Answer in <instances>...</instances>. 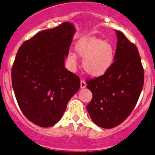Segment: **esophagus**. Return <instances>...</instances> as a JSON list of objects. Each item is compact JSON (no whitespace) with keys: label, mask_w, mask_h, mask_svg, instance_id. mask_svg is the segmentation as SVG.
I'll use <instances>...</instances> for the list:
<instances>
[{"label":"esophagus","mask_w":155,"mask_h":155,"mask_svg":"<svg viewBox=\"0 0 155 155\" xmlns=\"http://www.w3.org/2000/svg\"><path fill=\"white\" fill-rule=\"evenodd\" d=\"M80 87H81V88H84L86 87V82H85V80H83V79H81Z\"/></svg>","instance_id":"34e87169"}]
</instances>
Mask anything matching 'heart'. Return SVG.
Instances as JSON below:
<instances>
[{"label":"heart","instance_id":"heart-1","mask_svg":"<svg viewBox=\"0 0 155 155\" xmlns=\"http://www.w3.org/2000/svg\"><path fill=\"white\" fill-rule=\"evenodd\" d=\"M78 54L83 59V67L88 74L100 76L104 74L114 61V49L107 41L88 37L81 39L76 46ZM70 59L76 62V55L70 54Z\"/></svg>","mask_w":155,"mask_h":155}]
</instances>
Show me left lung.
<instances>
[{"mask_svg":"<svg viewBox=\"0 0 155 155\" xmlns=\"http://www.w3.org/2000/svg\"><path fill=\"white\" fill-rule=\"evenodd\" d=\"M114 61L102 76L86 81L92 98L86 108L93 122L110 129L122 124L133 110L144 85V69L136 45L116 31Z\"/></svg>","mask_w":155,"mask_h":155,"instance_id":"8db88e82","label":"left lung"}]
</instances>
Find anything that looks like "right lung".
Wrapping results in <instances>:
<instances>
[{
	"label": "right lung",
	"instance_id": "add662e5",
	"mask_svg": "<svg viewBox=\"0 0 155 155\" xmlns=\"http://www.w3.org/2000/svg\"><path fill=\"white\" fill-rule=\"evenodd\" d=\"M75 28L68 22L24 41L12 67V85L25 117L41 127L58 122L80 87L79 77L64 67Z\"/></svg>",
	"mask_w": 155,
	"mask_h": 155
}]
</instances>
